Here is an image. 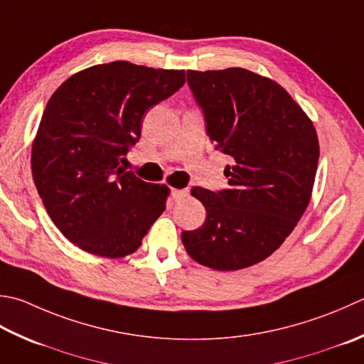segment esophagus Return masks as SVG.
Masks as SVG:
<instances>
[{"mask_svg":"<svg viewBox=\"0 0 364 364\" xmlns=\"http://www.w3.org/2000/svg\"><path fill=\"white\" fill-rule=\"evenodd\" d=\"M188 189H172V198L173 200H181V198L188 197Z\"/></svg>","mask_w":364,"mask_h":364,"instance_id":"esophagus-1","label":"esophagus"}]
</instances>
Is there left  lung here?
<instances>
[{"mask_svg": "<svg viewBox=\"0 0 364 364\" xmlns=\"http://www.w3.org/2000/svg\"><path fill=\"white\" fill-rule=\"evenodd\" d=\"M188 83L213 146L232 166L224 170L230 189H191L206 219L181 241L208 268L252 267L286 241L308 208L320 154L314 123L279 83L252 70H188Z\"/></svg>", "mask_w": 364, "mask_h": 364, "instance_id": "left-lung-1", "label": "left lung"}]
</instances>
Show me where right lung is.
I'll use <instances>...</instances> for the list:
<instances>
[{
  "mask_svg": "<svg viewBox=\"0 0 364 364\" xmlns=\"http://www.w3.org/2000/svg\"><path fill=\"white\" fill-rule=\"evenodd\" d=\"M186 82L184 70L96 64L48 99L31 146V172L48 216L70 243L121 259L137 251L170 194L119 166L149 107Z\"/></svg>",
  "mask_w": 364,
  "mask_h": 364,
  "instance_id": "right-lung-1",
  "label": "right lung"
}]
</instances>
